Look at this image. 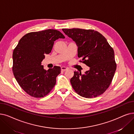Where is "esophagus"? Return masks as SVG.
Instances as JSON below:
<instances>
[{"label":"esophagus","instance_id":"1","mask_svg":"<svg viewBox=\"0 0 134 134\" xmlns=\"http://www.w3.org/2000/svg\"><path fill=\"white\" fill-rule=\"evenodd\" d=\"M67 69H68V68H67L66 67H61V71L64 72V71L67 70Z\"/></svg>","mask_w":134,"mask_h":134}]
</instances>
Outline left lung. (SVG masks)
Returning a JSON list of instances; mask_svg holds the SVG:
<instances>
[{"mask_svg":"<svg viewBox=\"0 0 134 134\" xmlns=\"http://www.w3.org/2000/svg\"><path fill=\"white\" fill-rule=\"evenodd\" d=\"M62 31L75 43L78 57L90 67L83 74L74 72L70 80L73 89L85 98L102 94L111 83L117 68L113 48L101 33L93 30L72 28Z\"/></svg>","mask_w":134,"mask_h":134,"instance_id":"1","label":"left lung"}]
</instances>
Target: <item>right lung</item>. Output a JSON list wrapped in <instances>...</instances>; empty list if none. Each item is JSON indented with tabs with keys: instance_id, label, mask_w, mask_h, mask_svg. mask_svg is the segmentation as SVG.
Instances as JSON below:
<instances>
[{
	"instance_id": "add662e5",
	"label": "right lung",
	"mask_w": 134,
	"mask_h": 134,
	"mask_svg": "<svg viewBox=\"0 0 134 134\" xmlns=\"http://www.w3.org/2000/svg\"><path fill=\"white\" fill-rule=\"evenodd\" d=\"M65 38L59 31L49 29L26 34L13 51V72L22 89L34 97H43L53 89L59 66L46 71L42 65L45 54H49L56 40Z\"/></svg>"
}]
</instances>
